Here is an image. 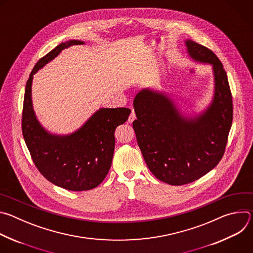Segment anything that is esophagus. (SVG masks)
<instances>
[{
	"mask_svg": "<svg viewBox=\"0 0 253 253\" xmlns=\"http://www.w3.org/2000/svg\"><path fill=\"white\" fill-rule=\"evenodd\" d=\"M135 119H136V116H135V112H134V110H132V112H131V114H130V116H129L128 122H129V123H132V122H133Z\"/></svg>",
	"mask_w": 253,
	"mask_h": 253,
	"instance_id": "esophagus-1",
	"label": "esophagus"
}]
</instances>
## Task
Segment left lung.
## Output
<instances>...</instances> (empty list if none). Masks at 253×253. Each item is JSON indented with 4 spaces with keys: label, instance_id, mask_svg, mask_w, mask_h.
<instances>
[{
    "label": "left lung",
    "instance_id": "left-lung-1",
    "mask_svg": "<svg viewBox=\"0 0 253 253\" xmlns=\"http://www.w3.org/2000/svg\"><path fill=\"white\" fill-rule=\"evenodd\" d=\"M188 58L210 65L213 95L200 112L186 113L172 93L143 88L134 98L137 143L148 168L160 181L183 185L211 171L223 156L232 124V97L223 65L211 50L190 39Z\"/></svg>",
    "mask_w": 253,
    "mask_h": 253
}]
</instances>
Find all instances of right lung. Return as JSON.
I'll list each match as a JSON object with an SVG mask.
<instances>
[{"label": "right lung", "mask_w": 253, "mask_h": 253, "mask_svg": "<svg viewBox=\"0 0 253 253\" xmlns=\"http://www.w3.org/2000/svg\"><path fill=\"white\" fill-rule=\"evenodd\" d=\"M84 44L68 40L37 62L26 84L23 107V136L36 167L50 182L71 191L90 190L103 181L112 163L115 129L131 113L128 108H100L69 134L52 133L40 123L32 100L34 75L64 49Z\"/></svg>", "instance_id": "add662e5"}]
</instances>
